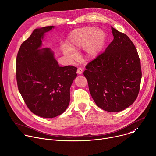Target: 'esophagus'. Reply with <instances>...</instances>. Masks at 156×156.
<instances>
[{
    "label": "esophagus",
    "instance_id": "34e87169",
    "mask_svg": "<svg viewBox=\"0 0 156 156\" xmlns=\"http://www.w3.org/2000/svg\"><path fill=\"white\" fill-rule=\"evenodd\" d=\"M83 71V69L81 68V67H79V68L78 69V70H77V73L79 74V75H81V74L82 73Z\"/></svg>",
    "mask_w": 156,
    "mask_h": 156
}]
</instances>
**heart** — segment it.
<instances>
[{
    "mask_svg": "<svg viewBox=\"0 0 156 156\" xmlns=\"http://www.w3.org/2000/svg\"><path fill=\"white\" fill-rule=\"evenodd\" d=\"M106 41V34L101 29L86 26L72 31L67 38V43L62 46L64 55L68 58L75 57V51L84 48L86 58L92 59L102 50Z\"/></svg>",
    "mask_w": 156,
    "mask_h": 156,
    "instance_id": "heart-1",
    "label": "heart"
}]
</instances>
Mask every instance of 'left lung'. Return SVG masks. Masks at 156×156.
Wrapping results in <instances>:
<instances>
[{"mask_svg":"<svg viewBox=\"0 0 156 156\" xmlns=\"http://www.w3.org/2000/svg\"><path fill=\"white\" fill-rule=\"evenodd\" d=\"M112 30L113 40L103 53L86 66L84 75L96 105L108 112H119L136 100L141 70L131 40L112 26Z\"/></svg>","mask_w":156,"mask_h":156,"instance_id":"obj_1","label":"left lung"}]
</instances>
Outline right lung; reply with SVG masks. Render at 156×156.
Wrapping results in <instances>:
<instances>
[{"label":"right lung","mask_w":156,"mask_h":156,"mask_svg":"<svg viewBox=\"0 0 156 156\" xmlns=\"http://www.w3.org/2000/svg\"><path fill=\"white\" fill-rule=\"evenodd\" d=\"M55 26L35 29L21 45L16 58L19 91L35 115L53 118L63 113L70 100V88L77 76V68L61 67L50 48H42L46 32Z\"/></svg>","instance_id":"obj_1"}]
</instances>
